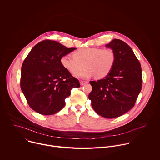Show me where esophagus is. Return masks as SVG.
<instances>
[{"label": "esophagus", "instance_id": "34e87169", "mask_svg": "<svg viewBox=\"0 0 160 160\" xmlns=\"http://www.w3.org/2000/svg\"><path fill=\"white\" fill-rule=\"evenodd\" d=\"M87 83V82H85V81H80V83L81 85H84L85 84H86Z\"/></svg>", "mask_w": 160, "mask_h": 160}]
</instances>
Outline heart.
I'll return each instance as SVG.
<instances>
[{"label":"heart","instance_id":"b5f03b06","mask_svg":"<svg viewBox=\"0 0 160 160\" xmlns=\"http://www.w3.org/2000/svg\"><path fill=\"white\" fill-rule=\"evenodd\" d=\"M116 60V53L111 48H89L74 51L73 57L63 55L60 58V63L73 75L79 72L84 64L86 68L76 75L77 77L88 78L95 75L97 78L102 79L111 72Z\"/></svg>","mask_w":160,"mask_h":160}]
</instances>
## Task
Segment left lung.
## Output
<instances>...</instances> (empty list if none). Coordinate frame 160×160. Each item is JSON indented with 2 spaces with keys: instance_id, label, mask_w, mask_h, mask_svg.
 <instances>
[{
  "instance_id": "8db88e82",
  "label": "left lung",
  "mask_w": 160,
  "mask_h": 160,
  "mask_svg": "<svg viewBox=\"0 0 160 160\" xmlns=\"http://www.w3.org/2000/svg\"><path fill=\"white\" fill-rule=\"evenodd\" d=\"M116 53V63L111 72L97 82L90 81L88 95L93 110L100 116L112 119L131 110L141 90V67L131 47L118 39L105 46Z\"/></svg>"
}]
</instances>
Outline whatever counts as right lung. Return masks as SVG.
<instances>
[{
    "label": "right lung",
    "mask_w": 160,
    "mask_h": 160,
    "mask_svg": "<svg viewBox=\"0 0 160 160\" xmlns=\"http://www.w3.org/2000/svg\"><path fill=\"white\" fill-rule=\"evenodd\" d=\"M55 41L44 40L36 44L24 60L21 88L30 108L42 115H52L62 109L65 99L73 88L80 87L60 63V58L74 51Z\"/></svg>",
    "instance_id": "obj_1"
}]
</instances>
